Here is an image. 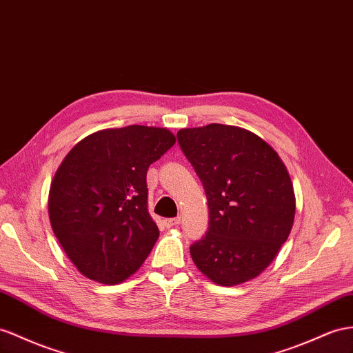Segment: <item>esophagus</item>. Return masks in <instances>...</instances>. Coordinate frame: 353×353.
<instances>
[{
    "label": "esophagus",
    "mask_w": 353,
    "mask_h": 353,
    "mask_svg": "<svg viewBox=\"0 0 353 353\" xmlns=\"http://www.w3.org/2000/svg\"><path fill=\"white\" fill-rule=\"evenodd\" d=\"M179 223H180V219H179V218H168V219H164V225H165L167 228L177 227Z\"/></svg>",
    "instance_id": "obj_1"
}]
</instances>
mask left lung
<instances>
[{"label":"left lung","instance_id":"obj_1","mask_svg":"<svg viewBox=\"0 0 353 353\" xmlns=\"http://www.w3.org/2000/svg\"><path fill=\"white\" fill-rule=\"evenodd\" d=\"M204 186L209 230L191 246L196 268L221 286L255 279L273 263L295 218L294 186L276 150L239 126L177 132Z\"/></svg>","mask_w":353,"mask_h":353}]
</instances>
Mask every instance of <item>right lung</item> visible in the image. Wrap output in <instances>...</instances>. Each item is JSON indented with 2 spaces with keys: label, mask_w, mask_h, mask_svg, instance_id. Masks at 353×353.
I'll return each instance as SVG.
<instances>
[{
  "label": "right lung",
  "mask_w": 353,
  "mask_h": 353,
  "mask_svg": "<svg viewBox=\"0 0 353 353\" xmlns=\"http://www.w3.org/2000/svg\"><path fill=\"white\" fill-rule=\"evenodd\" d=\"M174 143L167 128L130 125L88 135L61 162L50 225L88 279L121 283L149 256L159 230L148 212V168Z\"/></svg>",
  "instance_id": "1"
}]
</instances>
